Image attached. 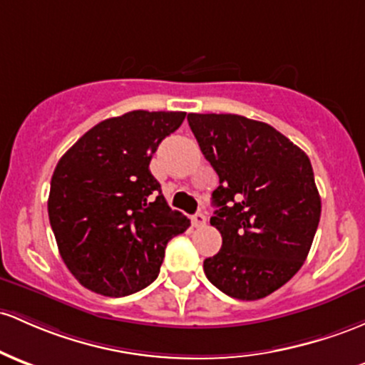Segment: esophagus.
I'll return each instance as SVG.
<instances>
[{
  "instance_id": "34e87169",
  "label": "esophagus",
  "mask_w": 365,
  "mask_h": 365,
  "mask_svg": "<svg viewBox=\"0 0 365 365\" xmlns=\"http://www.w3.org/2000/svg\"><path fill=\"white\" fill-rule=\"evenodd\" d=\"M206 222H207V218L204 213H195L194 216H192V225L194 227H204L206 225Z\"/></svg>"
}]
</instances>
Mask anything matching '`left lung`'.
<instances>
[{"mask_svg":"<svg viewBox=\"0 0 365 365\" xmlns=\"http://www.w3.org/2000/svg\"><path fill=\"white\" fill-rule=\"evenodd\" d=\"M220 178L210 223L222 250L204 274L232 298L255 302L282 287L307 259L320 220L308 155L270 124L237 114H189Z\"/></svg>","mask_w":365,"mask_h":365,"instance_id":"left-lung-1","label":"left lung"}]
</instances>
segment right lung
<instances>
[{"instance_id": "1", "label": "right lung", "mask_w": 365, "mask_h": 365, "mask_svg": "<svg viewBox=\"0 0 365 365\" xmlns=\"http://www.w3.org/2000/svg\"><path fill=\"white\" fill-rule=\"evenodd\" d=\"M185 112L131 110L98 123L60 158L48 216L63 263L81 286L121 298L159 275L164 247L190 227L149 170Z\"/></svg>"}]
</instances>
